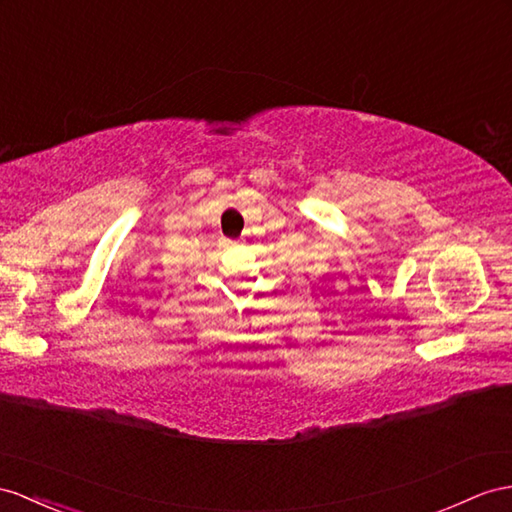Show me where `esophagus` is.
Instances as JSON below:
<instances>
[{
	"mask_svg": "<svg viewBox=\"0 0 512 512\" xmlns=\"http://www.w3.org/2000/svg\"><path fill=\"white\" fill-rule=\"evenodd\" d=\"M222 244H225V246H233L235 242H229V240H225V242H222Z\"/></svg>",
	"mask_w": 512,
	"mask_h": 512,
	"instance_id": "obj_1",
	"label": "esophagus"
}]
</instances>
